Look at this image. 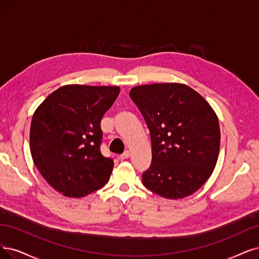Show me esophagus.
I'll list each match as a JSON object with an SVG mask.
<instances>
[{
    "instance_id": "34e87169",
    "label": "esophagus",
    "mask_w": 259,
    "mask_h": 259,
    "mask_svg": "<svg viewBox=\"0 0 259 259\" xmlns=\"http://www.w3.org/2000/svg\"><path fill=\"white\" fill-rule=\"evenodd\" d=\"M129 156H130V152H129V150H126L123 152L122 155H120V159L121 160H124V159H128L129 158Z\"/></svg>"
}]
</instances>
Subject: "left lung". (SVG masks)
<instances>
[{"label": "left lung", "instance_id": "left-lung-1", "mask_svg": "<svg viewBox=\"0 0 259 259\" xmlns=\"http://www.w3.org/2000/svg\"><path fill=\"white\" fill-rule=\"evenodd\" d=\"M129 95L150 132L152 159L143 185L168 199L193 194L218 161L221 132L215 112L181 83L140 85Z\"/></svg>", "mask_w": 259, "mask_h": 259}]
</instances>
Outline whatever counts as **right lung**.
I'll return each instance as SVG.
<instances>
[{"label": "right lung", "instance_id": "right-lung-1", "mask_svg": "<svg viewBox=\"0 0 259 259\" xmlns=\"http://www.w3.org/2000/svg\"><path fill=\"white\" fill-rule=\"evenodd\" d=\"M119 92L118 86L64 85L33 114V161L47 183L64 196H86L110 179L114 162L100 152V122Z\"/></svg>", "mask_w": 259, "mask_h": 259}]
</instances>
